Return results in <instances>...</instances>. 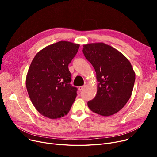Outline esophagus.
Masks as SVG:
<instances>
[{"label":"esophagus","mask_w":157,"mask_h":157,"mask_svg":"<svg viewBox=\"0 0 157 157\" xmlns=\"http://www.w3.org/2000/svg\"><path fill=\"white\" fill-rule=\"evenodd\" d=\"M85 86H79L78 88V90H79V91H81V90H83L84 88H85Z\"/></svg>","instance_id":"34e87169"}]
</instances>
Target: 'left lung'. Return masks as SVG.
I'll use <instances>...</instances> for the list:
<instances>
[{"instance_id": "obj_1", "label": "left lung", "mask_w": 157, "mask_h": 157, "mask_svg": "<svg viewBox=\"0 0 157 157\" xmlns=\"http://www.w3.org/2000/svg\"><path fill=\"white\" fill-rule=\"evenodd\" d=\"M83 52L96 72L97 92L87 104L90 109L104 117L118 112L131 97L136 74L121 52L104 43L83 45Z\"/></svg>"}]
</instances>
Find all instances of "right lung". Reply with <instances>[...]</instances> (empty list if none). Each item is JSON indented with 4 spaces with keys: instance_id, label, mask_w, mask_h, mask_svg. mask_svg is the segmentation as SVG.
I'll return each instance as SVG.
<instances>
[{
    "instance_id": "add662e5",
    "label": "right lung",
    "mask_w": 157,
    "mask_h": 157,
    "mask_svg": "<svg viewBox=\"0 0 157 157\" xmlns=\"http://www.w3.org/2000/svg\"><path fill=\"white\" fill-rule=\"evenodd\" d=\"M79 48V44L61 40L41 49L32 61L26 87L32 104L45 117H64L75 101L78 89L70 83L68 65Z\"/></svg>"
}]
</instances>
